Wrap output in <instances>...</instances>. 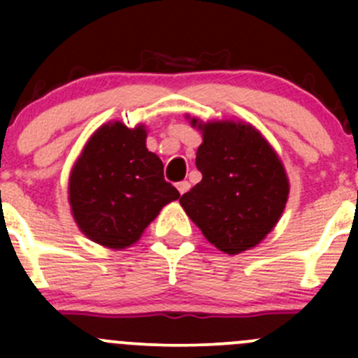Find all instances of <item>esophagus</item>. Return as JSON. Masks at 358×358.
Wrapping results in <instances>:
<instances>
[{
    "label": "esophagus",
    "mask_w": 358,
    "mask_h": 358,
    "mask_svg": "<svg viewBox=\"0 0 358 358\" xmlns=\"http://www.w3.org/2000/svg\"><path fill=\"white\" fill-rule=\"evenodd\" d=\"M176 189H178V192L183 196V194L190 189V183L189 182H178L176 183Z\"/></svg>",
    "instance_id": "34e87169"
}]
</instances>
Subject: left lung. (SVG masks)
<instances>
[{"instance_id": "left-lung-1", "label": "left lung", "mask_w": 358, "mask_h": 358, "mask_svg": "<svg viewBox=\"0 0 358 358\" xmlns=\"http://www.w3.org/2000/svg\"><path fill=\"white\" fill-rule=\"evenodd\" d=\"M202 131L196 166L202 180L180 197L206 239L227 255L262 243L277 225L289 180L275 150L246 122L190 119Z\"/></svg>"}]
</instances>
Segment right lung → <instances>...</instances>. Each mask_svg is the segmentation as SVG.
<instances>
[{"mask_svg": "<svg viewBox=\"0 0 358 358\" xmlns=\"http://www.w3.org/2000/svg\"><path fill=\"white\" fill-rule=\"evenodd\" d=\"M147 129L114 121L100 126L83 149L69 178L72 216L88 239L124 249L168 202L180 197L164 180L162 161L145 145Z\"/></svg>", "mask_w": 358, "mask_h": 358, "instance_id": "1", "label": "right lung"}]
</instances>
